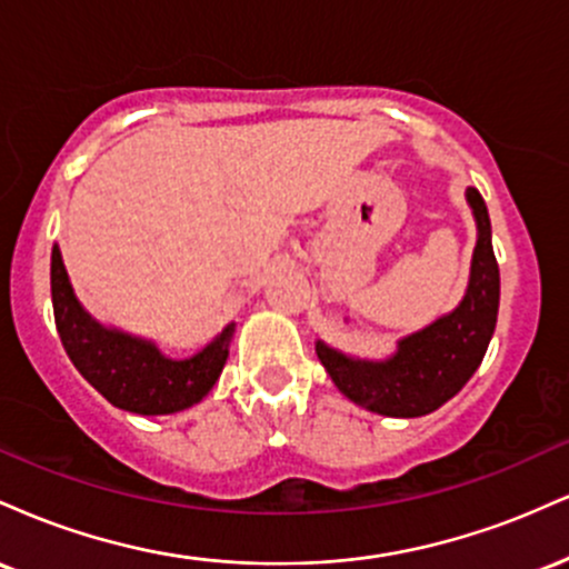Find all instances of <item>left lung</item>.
<instances>
[{
    "instance_id": "1",
    "label": "left lung",
    "mask_w": 569,
    "mask_h": 569,
    "mask_svg": "<svg viewBox=\"0 0 569 569\" xmlns=\"http://www.w3.org/2000/svg\"><path fill=\"white\" fill-rule=\"evenodd\" d=\"M466 200L476 221L471 276L462 299L449 312L401 337L388 358H358L318 339L316 352L339 393L385 417H422L447 403L479 369L495 335L500 305V270L492 251V224L479 189Z\"/></svg>"
}]
</instances>
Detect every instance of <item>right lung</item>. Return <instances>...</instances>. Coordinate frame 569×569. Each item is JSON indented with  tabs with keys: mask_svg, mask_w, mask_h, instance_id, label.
I'll return each mask as SVG.
<instances>
[{
	"mask_svg": "<svg viewBox=\"0 0 569 569\" xmlns=\"http://www.w3.org/2000/svg\"><path fill=\"white\" fill-rule=\"evenodd\" d=\"M50 291L58 335L77 371L117 409L133 415H176L211 393L227 358L234 323H227L206 348L171 358L158 342L96 321L77 299L61 248L50 257Z\"/></svg>",
	"mask_w": 569,
	"mask_h": 569,
	"instance_id": "right-lung-1",
	"label": "right lung"
}]
</instances>
